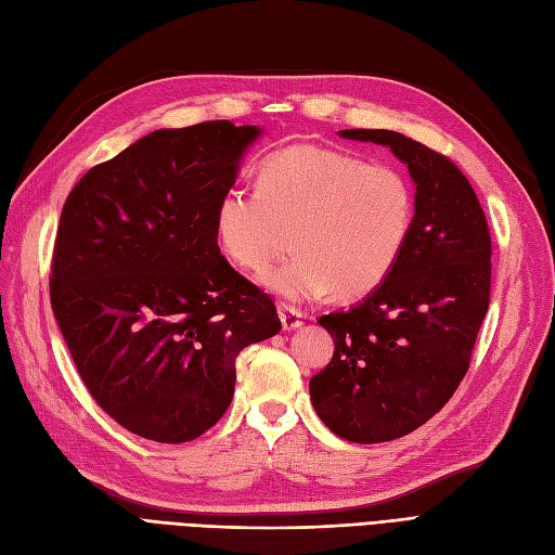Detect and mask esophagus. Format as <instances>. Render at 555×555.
I'll list each match as a JSON object with an SVG mask.
<instances>
[{"label":"esophagus","mask_w":555,"mask_h":555,"mask_svg":"<svg viewBox=\"0 0 555 555\" xmlns=\"http://www.w3.org/2000/svg\"><path fill=\"white\" fill-rule=\"evenodd\" d=\"M280 321H282V328L284 331H296L302 326V312L292 308V305H280L278 308Z\"/></svg>","instance_id":"34e87169"}]
</instances>
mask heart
<instances>
[{
    "instance_id": "heart-1",
    "label": "heart",
    "mask_w": 555,
    "mask_h": 555,
    "mask_svg": "<svg viewBox=\"0 0 555 555\" xmlns=\"http://www.w3.org/2000/svg\"><path fill=\"white\" fill-rule=\"evenodd\" d=\"M415 222V188L404 171L347 151L294 144L266 158L257 190L218 199L216 234L224 255L261 271L286 247L294 255L259 282L289 302L374 292L404 255Z\"/></svg>"
}]
</instances>
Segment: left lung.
<instances>
[{"label":"left lung","mask_w":555,"mask_h":555,"mask_svg":"<svg viewBox=\"0 0 555 555\" xmlns=\"http://www.w3.org/2000/svg\"><path fill=\"white\" fill-rule=\"evenodd\" d=\"M341 138L388 146L415 183V222L392 273L349 312L319 317L335 341L310 399L351 443L395 441L441 411L470 365L489 310L491 236L475 190L450 158L395 130Z\"/></svg>","instance_id":"1"}]
</instances>
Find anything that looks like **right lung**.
Listing matches in <instances>:
<instances>
[{
  "mask_svg": "<svg viewBox=\"0 0 555 555\" xmlns=\"http://www.w3.org/2000/svg\"><path fill=\"white\" fill-rule=\"evenodd\" d=\"M259 135L232 121L154 130L91 167L64 204L54 319L91 397L149 441L211 429L232 404L236 356L282 328L216 234L218 199Z\"/></svg>",
  "mask_w": 555,
  "mask_h": 555,
  "instance_id": "add662e5",
  "label": "right lung"
}]
</instances>
